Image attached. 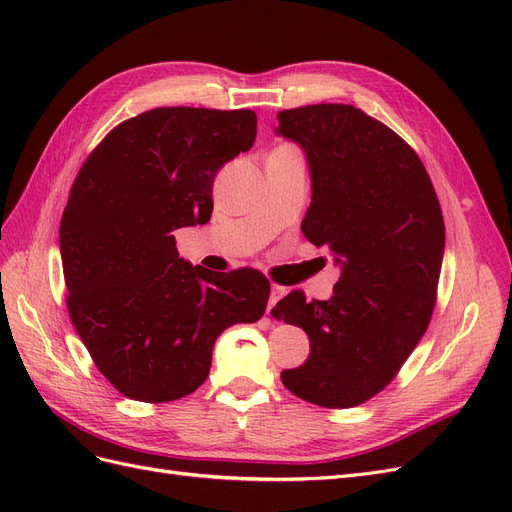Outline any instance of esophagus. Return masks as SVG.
Wrapping results in <instances>:
<instances>
[{"instance_id": "34e87169", "label": "esophagus", "mask_w": 512, "mask_h": 512, "mask_svg": "<svg viewBox=\"0 0 512 512\" xmlns=\"http://www.w3.org/2000/svg\"><path fill=\"white\" fill-rule=\"evenodd\" d=\"M284 288L282 286H277V284H271V297H269V309H267V312H271V307L277 303V301H280L282 297H284Z\"/></svg>"}]
</instances>
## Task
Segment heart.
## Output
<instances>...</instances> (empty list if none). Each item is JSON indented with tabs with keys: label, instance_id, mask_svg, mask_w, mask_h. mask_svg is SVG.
I'll list each match as a JSON object with an SVG mask.
<instances>
[{
	"label": "heart",
	"instance_id": "heart-1",
	"mask_svg": "<svg viewBox=\"0 0 512 512\" xmlns=\"http://www.w3.org/2000/svg\"><path fill=\"white\" fill-rule=\"evenodd\" d=\"M292 145H280V147H277V149H290Z\"/></svg>",
	"mask_w": 512,
	"mask_h": 512
}]
</instances>
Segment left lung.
Wrapping results in <instances>:
<instances>
[{
    "instance_id": "obj_1",
    "label": "left lung",
    "mask_w": 512,
    "mask_h": 512,
    "mask_svg": "<svg viewBox=\"0 0 512 512\" xmlns=\"http://www.w3.org/2000/svg\"><path fill=\"white\" fill-rule=\"evenodd\" d=\"M277 121L312 173L305 237L342 265L329 301L292 290L271 309L312 350L282 382L309 404L352 408L397 376L429 327L444 254L440 200L416 151L361 108L309 104Z\"/></svg>"
}]
</instances>
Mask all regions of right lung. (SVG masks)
<instances>
[{"mask_svg": "<svg viewBox=\"0 0 512 512\" xmlns=\"http://www.w3.org/2000/svg\"><path fill=\"white\" fill-rule=\"evenodd\" d=\"M256 123L250 108H153L108 132L72 183L59 224L68 314L121 395L164 404L194 393L218 335L265 314V275L192 267L173 235L209 222L213 179L252 149Z\"/></svg>", "mask_w": 512, "mask_h": 512, "instance_id": "1", "label": "right lung"}]
</instances>
